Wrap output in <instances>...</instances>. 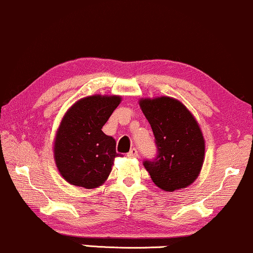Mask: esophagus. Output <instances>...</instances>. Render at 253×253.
I'll use <instances>...</instances> for the list:
<instances>
[{
	"label": "esophagus",
	"instance_id": "34e87169",
	"mask_svg": "<svg viewBox=\"0 0 253 253\" xmlns=\"http://www.w3.org/2000/svg\"><path fill=\"white\" fill-rule=\"evenodd\" d=\"M137 155H138V152H137V149H136V148L130 149V152L127 153V157H129V158H137Z\"/></svg>",
	"mask_w": 253,
	"mask_h": 253
}]
</instances>
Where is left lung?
<instances>
[{"label":"left lung","instance_id":"left-lung-1","mask_svg":"<svg viewBox=\"0 0 253 253\" xmlns=\"http://www.w3.org/2000/svg\"><path fill=\"white\" fill-rule=\"evenodd\" d=\"M138 104L158 147L155 160L143 163L150 178L164 191L188 188L200 175L204 161L206 142L200 124L172 96L142 98Z\"/></svg>","mask_w":253,"mask_h":253}]
</instances>
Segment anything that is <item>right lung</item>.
Wrapping results in <instances>:
<instances>
[{
  "label": "right lung",
  "instance_id": "right-lung-1",
  "mask_svg": "<svg viewBox=\"0 0 253 253\" xmlns=\"http://www.w3.org/2000/svg\"><path fill=\"white\" fill-rule=\"evenodd\" d=\"M121 101L119 95L84 96L64 113L53 140V158L69 184L95 189L109 178L119 154L115 138L101 129Z\"/></svg>",
  "mask_w": 253,
  "mask_h": 253
}]
</instances>
